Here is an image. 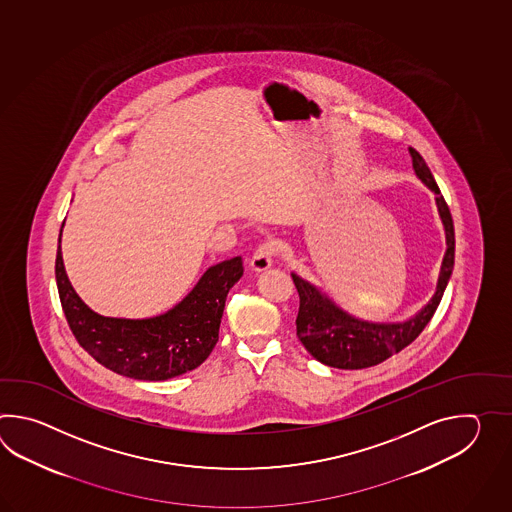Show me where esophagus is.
Listing matches in <instances>:
<instances>
[{
  "mask_svg": "<svg viewBox=\"0 0 512 512\" xmlns=\"http://www.w3.org/2000/svg\"><path fill=\"white\" fill-rule=\"evenodd\" d=\"M276 241L267 240L261 243L256 252L252 254L251 267L254 271H267L272 265V258L276 256Z\"/></svg>",
  "mask_w": 512,
  "mask_h": 512,
  "instance_id": "obj_1",
  "label": "esophagus"
}]
</instances>
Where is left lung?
Wrapping results in <instances>:
<instances>
[{"mask_svg":"<svg viewBox=\"0 0 512 512\" xmlns=\"http://www.w3.org/2000/svg\"><path fill=\"white\" fill-rule=\"evenodd\" d=\"M415 175L435 194V203L446 234V252L432 300L406 322H366L340 309L315 285L293 274V282L300 296V309L296 316V335L304 348L322 364L338 370H362L377 366L390 359L401 349L410 346L432 320L437 305L443 298L446 283L454 269L456 238L454 221L445 197L435 183L434 175L426 166L421 153L410 148Z\"/></svg>","mask_w":512,"mask_h":512,"instance_id":"8db88e82","label":"left lung"}]
</instances>
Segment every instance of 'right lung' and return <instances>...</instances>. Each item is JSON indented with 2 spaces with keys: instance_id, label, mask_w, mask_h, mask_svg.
I'll return each instance as SVG.
<instances>
[{
  "instance_id": "obj_1",
  "label": "right lung",
  "mask_w": 512,
  "mask_h": 512,
  "mask_svg": "<svg viewBox=\"0 0 512 512\" xmlns=\"http://www.w3.org/2000/svg\"><path fill=\"white\" fill-rule=\"evenodd\" d=\"M55 272L67 324L98 364L137 381H166L196 370L212 353L227 294L243 276V261L236 256L212 265L174 309L142 320L91 311L67 278L60 238Z\"/></svg>"
}]
</instances>
